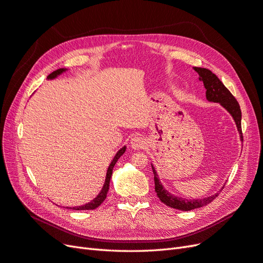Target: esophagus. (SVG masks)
Segmentation results:
<instances>
[{
  "instance_id": "1",
  "label": "esophagus",
  "mask_w": 263,
  "mask_h": 263,
  "mask_svg": "<svg viewBox=\"0 0 263 263\" xmlns=\"http://www.w3.org/2000/svg\"><path fill=\"white\" fill-rule=\"evenodd\" d=\"M146 144V141L141 136H135L130 140V146L134 150H140L143 149Z\"/></svg>"
}]
</instances>
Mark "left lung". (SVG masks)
I'll use <instances>...</instances> for the list:
<instances>
[{
  "mask_svg": "<svg viewBox=\"0 0 263 263\" xmlns=\"http://www.w3.org/2000/svg\"><path fill=\"white\" fill-rule=\"evenodd\" d=\"M193 70L196 71V73L199 77V80H201L204 84V87L206 89V99L209 102H215L219 103L223 109H226L229 114L232 117V119L235 122L237 132L239 134L240 141H243V135H241V112L239 104L236 101V99L233 97L232 93L230 92V90L223 85V83L218 79V77L214 73L205 68H197L193 67ZM152 166V171L154 174V183H155V192L156 195L159 196L161 199V202H163L165 205L170 206L175 209H179V211L183 212H189L192 211V209L199 208L206 206L207 204L212 203L214 199L217 197L219 192L222 190L223 186L220 189L218 192L215 194L207 196V197H202V198H193V199H187V198H182L180 196H177L172 194L170 191H167L166 189L163 186L159 175H157L155 167L153 164Z\"/></svg>",
  "mask_w": 263,
  "mask_h": 263,
  "instance_id": "8db88e82",
  "label": "left lung"
}]
</instances>
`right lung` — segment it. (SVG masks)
I'll list each match as a JSON object with an SVG mask.
<instances>
[{"mask_svg":"<svg viewBox=\"0 0 263 263\" xmlns=\"http://www.w3.org/2000/svg\"><path fill=\"white\" fill-rule=\"evenodd\" d=\"M67 71H69V69H66V68H60L56 71H54L52 73H50V74L47 77V80H55L57 79L59 76L64 74V73H66ZM126 151V145L122 146V148L117 152V154L114 155L112 162L110 163L109 167H108V171H107V175H106V179H104V183H103V186L101 189V191L99 192V194L92 199V201H90L89 203H86L85 205H82V206H74V207H67V208H70V209H73V211H91V209H96L98 206L101 205V203L106 199L107 197V193L109 191V185H110V179L112 177V171H113V167L114 165L117 164L118 160L120 159V157L125 153Z\"/></svg>","mask_w":263,"mask_h":263,"instance_id":"1","label":"right lung"}]
</instances>
